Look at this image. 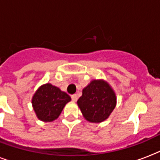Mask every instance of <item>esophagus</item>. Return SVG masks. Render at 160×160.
<instances>
[{"mask_svg":"<svg viewBox=\"0 0 160 160\" xmlns=\"http://www.w3.org/2000/svg\"><path fill=\"white\" fill-rule=\"evenodd\" d=\"M78 95L77 94H73V95H72V99L73 102H76L77 100H78Z\"/></svg>","mask_w":160,"mask_h":160,"instance_id":"34e87169","label":"esophagus"}]
</instances>
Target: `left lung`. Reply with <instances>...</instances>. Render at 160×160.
<instances>
[{
  "mask_svg": "<svg viewBox=\"0 0 160 160\" xmlns=\"http://www.w3.org/2000/svg\"><path fill=\"white\" fill-rule=\"evenodd\" d=\"M77 102L85 119L98 123L108 118L116 107L117 98L107 81L93 79L82 89Z\"/></svg>",
  "mask_w": 160,
  "mask_h": 160,
  "instance_id": "1",
  "label": "left lung"
}]
</instances>
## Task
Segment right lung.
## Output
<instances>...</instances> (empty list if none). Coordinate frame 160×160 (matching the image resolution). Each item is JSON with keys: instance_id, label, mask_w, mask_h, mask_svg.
Wrapping results in <instances>:
<instances>
[{"instance_id": "right-lung-1", "label": "right lung", "mask_w": 160, "mask_h": 160, "mask_svg": "<svg viewBox=\"0 0 160 160\" xmlns=\"http://www.w3.org/2000/svg\"><path fill=\"white\" fill-rule=\"evenodd\" d=\"M70 101L71 97L68 94L49 82L39 87L32 98L33 110L38 119L42 122L57 119Z\"/></svg>"}]
</instances>
